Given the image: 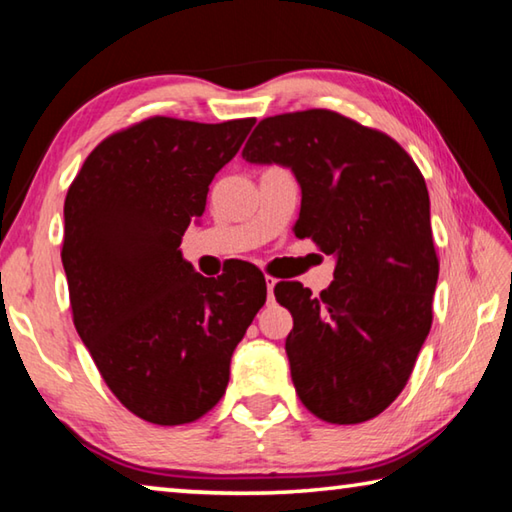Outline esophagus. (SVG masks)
Here are the masks:
<instances>
[{"label": "esophagus", "mask_w": 512, "mask_h": 512, "mask_svg": "<svg viewBox=\"0 0 512 512\" xmlns=\"http://www.w3.org/2000/svg\"><path fill=\"white\" fill-rule=\"evenodd\" d=\"M264 280H266V291H268V300H271L273 298V289H275V277H271V275H266L264 277Z\"/></svg>", "instance_id": "1"}]
</instances>
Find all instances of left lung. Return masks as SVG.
<instances>
[{
  "label": "left lung",
  "instance_id": "left-lung-1",
  "mask_svg": "<svg viewBox=\"0 0 512 512\" xmlns=\"http://www.w3.org/2000/svg\"><path fill=\"white\" fill-rule=\"evenodd\" d=\"M244 158L296 173L293 230L336 257L318 298L300 282L275 284L293 316L300 402L332 424L375 418L402 393L433 320L438 255L418 164L393 137L323 108L262 119Z\"/></svg>",
  "mask_w": 512,
  "mask_h": 512
}]
</instances>
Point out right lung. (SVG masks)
Masks as SVG:
<instances>
[{"label": "right lung", "instance_id": "obj_1", "mask_svg": "<svg viewBox=\"0 0 512 512\" xmlns=\"http://www.w3.org/2000/svg\"><path fill=\"white\" fill-rule=\"evenodd\" d=\"M253 124L137 121L97 144L67 189L60 257L74 327L110 391L146 422L176 427L214 409L266 302L253 268L214 280L180 253Z\"/></svg>", "mask_w": 512, "mask_h": 512}]
</instances>
